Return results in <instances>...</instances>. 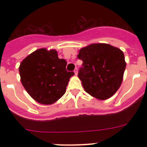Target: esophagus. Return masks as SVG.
Returning a JSON list of instances; mask_svg holds the SVG:
<instances>
[{"label": "esophagus", "mask_w": 147, "mask_h": 147, "mask_svg": "<svg viewBox=\"0 0 147 147\" xmlns=\"http://www.w3.org/2000/svg\"><path fill=\"white\" fill-rule=\"evenodd\" d=\"M74 74H75V75H77V74H78L77 68H75V70H74Z\"/></svg>", "instance_id": "1"}]
</instances>
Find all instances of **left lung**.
<instances>
[{"instance_id": "obj_1", "label": "left lung", "mask_w": 147, "mask_h": 147, "mask_svg": "<svg viewBox=\"0 0 147 147\" xmlns=\"http://www.w3.org/2000/svg\"><path fill=\"white\" fill-rule=\"evenodd\" d=\"M83 61L78 76L85 91L97 99L105 100L120 88L126 68L124 53L107 43H93L79 51Z\"/></svg>"}]
</instances>
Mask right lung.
I'll return each mask as SVG.
<instances>
[{
  "mask_svg": "<svg viewBox=\"0 0 147 147\" xmlns=\"http://www.w3.org/2000/svg\"><path fill=\"white\" fill-rule=\"evenodd\" d=\"M67 62L54 49H37L19 67L20 81L27 93L38 103L52 105L65 94L74 72L66 71Z\"/></svg>",
  "mask_w": 147,
  "mask_h": 147,
  "instance_id": "1",
  "label": "right lung"
}]
</instances>
